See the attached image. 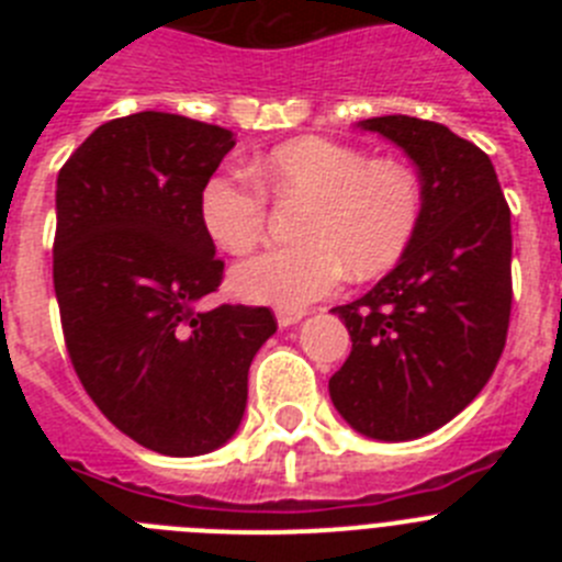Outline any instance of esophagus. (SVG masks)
I'll return each instance as SVG.
<instances>
[{"label":"esophagus","mask_w":562,"mask_h":562,"mask_svg":"<svg viewBox=\"0 0 562 562\" xmlns=\"http://www.w3.org/2000/svg\"><path fill=\"white\" fill-rule=\"evenodd\" d=\"M276 317H278V326H284L286 329V326L301 324V321L306 317V310H278Z\"/></svg>","instance_id":"esophagus-1"}]
</instances>
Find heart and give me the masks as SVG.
<instances>
[{
	"label": "heart",
	"instance_id": "heart-1",
	"mask_svg": "<svg viewBox=\"0 0 562 562\" xmlns=\"http://www.w3.org/2000/svg\"><path fill=\"white\" fill-rule=\"evenodd\" d=\"M265 180L278 196H304L297 245L272 247L233 270L247 301L301 310L329 295L346 267L374 276L405 250L419 220V188L396 162H366L360 151L326 137H301L267 154ZM202 225L231 256L261 241L267 193L247 173H216L202 188Z\"/></svg>",
	"mask_w": 562,
	"mask_h": 562
}]
</instances>
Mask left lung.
<instances>
[{
  "label": "left lung",
  "mask_w": 562,
  "mask_h": 562,
  "mask_svg": "<svg viewBox=\"0 0 562 562\" xmlns=\"http://www.w3.org/2000/svg\"><path fill=\"white\" fill-rule=\"evenodd\" d=\"M357 126L414 160L422 207L408 245L362 297L335 306L351 355L329 380L357 434L411 441L448 425L493 376L513 310V225L484 151L434 121L382 114Z\"/></svg>",
  "instance_id": "obj_1"
}]
</instances>
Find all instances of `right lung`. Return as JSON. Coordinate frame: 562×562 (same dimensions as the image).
Returning <instances> with one entry per match:
<instances>
[{
  "mask_svg": "<svg viewBox=\"0 0 562 562\" xmlns=\"http://www.w3.org/2000/svg\"><path fill=\"white\" fill-rule=\"evenodd\" d=\"M233 132L182 114L117 117L56 182L53 284L69 360L114 428L162 456L222 448L247 408V371L276 335L267 306L200 310L222 284L202 188Z\"/></svg>",
  "mask_w": 562,
  "mask_h": 562,
  "instance_id": "right-lung-1",
  "label": "right lung"
}]
</instances>
